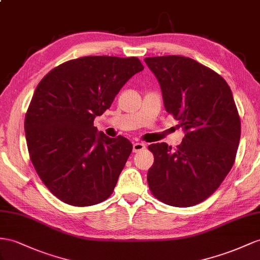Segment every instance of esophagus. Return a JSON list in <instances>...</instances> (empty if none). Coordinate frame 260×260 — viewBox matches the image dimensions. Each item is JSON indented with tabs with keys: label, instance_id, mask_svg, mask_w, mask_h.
Instances as JSON below:
<instances>
[{
	"label": "esophagus",
	"instance_id": "34e87169",
	"mask_svg": "<svg viewBox=\"0 0 260 260\" xmlns=\"http://www.w3.org/2000/svg\"><path fill=\"white\" fill-rule=\"evenodd\" d=\"M146 147V145L144 143H134L133 144V151L134 152H138L143 150Z\"/></svg>",
	"mask_w": 260,
	"mask_h": 260
}]
</instances>
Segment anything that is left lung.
I'll return each mask as SVG.
<instances>
[{
    "label": "left lung",
    "mask_w": 260,
    "mask_h": 260,
    "mask_svg": "<svg viewBox=\"0 0 260 260\" xmlns=\"http://www.w3.org/2000/svg\"><path fill=\"white\" fill-rule=\"evenodd\" d=\"M160 85L165 109L179 121L184 137L177 149L148 146L155 161L148 170L151 193L161 202L185 208L208 199L235 160L241 119L225 80L182 56L145 58Z\"/></svg>",
    "instance_id": "obj_1"
}]
</instances>
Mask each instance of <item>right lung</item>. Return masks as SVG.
<instances>
[{"instance_id":"obj_1","label":"right lung","mask_w":260,"mask_h":260,"mask_svg":"<svg viewBox=\"0 0 260 260\" xmlns=\"http://www.w3.org/2000/svg\"><path fill=\"white\" fill-rule=\"evenodd\" d=\"M143 69L136 57L88 56L56 67L38 83L25 116L26 143L39 178L60 201L89 206L112 194L133 145L93 122Z\"/></svg>"}]
</instances>
